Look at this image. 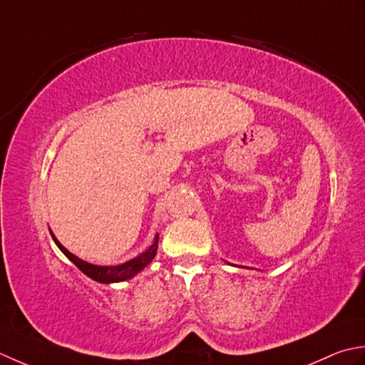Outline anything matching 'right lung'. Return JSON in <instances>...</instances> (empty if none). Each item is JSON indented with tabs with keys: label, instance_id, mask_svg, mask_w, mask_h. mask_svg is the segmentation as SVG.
<instances>
[{
	"label": "right lung",
	"instance_id": "right-lung-1",
	"mask_svg": "<svg viewBox=\"0 0 365 365\" xmlns=\"http://www.w3.org/2000/svg\"><path fill=\"white\" fill-rule=\"evenodd\" d=\"M50 235H51V237H53V241L58 245V249L61 250L63 254L68 257L81 272L86 274L89 279L99 282V284H116V282H124V280L132 279L133 276H137L138 272L143 271L145 267L153 262L155 254H158V244H159V235H155L154 241L150 247H148L145 252H141V254L137 255L135 258H132V259H129V262L121 263V264H115V266H99V264L88 263V262H85V259L78 258L77 255L71 254V252L56 240V236L53 235L51 230H50Z\"/></svg>",
	"mask_w": 365,
	"mask_h": 365
}]
</instances>
